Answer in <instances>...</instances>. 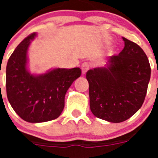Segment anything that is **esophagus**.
<instances>
[{
  "instance_id": "34e87169",
  "label": "esophagus",
  "mask_w": 158,
  "mask_h": 158,
  "mask_svg": "<svg viewBox=\"0 0 158 158\" xmlns=\"http://www.w3.org/2000/svg\"><path fill=\"white\" fill-rule=\"evenodd\" d=\"M89 65L88 62H84L81 65V70H82V74H85L86 72L89 70Z\"/></svg>"
}]
</instances>
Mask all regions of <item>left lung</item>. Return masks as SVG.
<instances>
[{
	"instance_id": "obj_1",
	"label": "left lung",
	"mask_w": 158,
	"mask_h": 158,
	"mask_svg": "<svg viewBox=\"0 0 158 158\" xmlns=\"http://www.w3.org/2000/svg\"><path fill=\"white\" fill-rule=\"evenodd\" d=\"M123 40L124 48L118 55L86 73L91 111L97 118L115 123L127 120L140 109L151 73L143 50L126 38Z\"/></svg>"
}]
</instances>
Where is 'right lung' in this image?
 I'll return each mask as SVG.
<instances>
[{"instance_id":"right-lung-1","label":"right lung","mask_w":158,"mask_h":158,"mask_svg":"<svg viewBox=\"0 0 158 158\" xmlns=\"http://www.w3.org/2000/svg\"><path fill=\"white\" fill-rule=\"evenodd\" d=\"M37 33L16 47L6 67L7 97L16 113L28 123H43L58 118L65 106V96L81 74L80 68H53L44 73H31L28 49Z\"/></svg>"}]
</instances>
